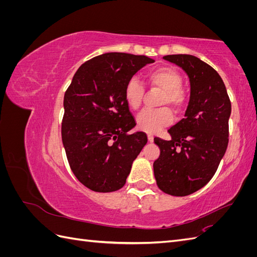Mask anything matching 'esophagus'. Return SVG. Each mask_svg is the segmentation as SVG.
<instances>
[{
    "label": "esophagus",
    "instance_id": "34e87169",
    "mask_svg": "<svg viewBox=\"0 0 257 257\" xmlns=\"http://www.w3.org/2000/svg\"><path fill=\"white\" fill-rule=\"evenodd\" d=\"M153 141H154L153 135H152V134H148V142H149V143H153Z\"/></svg>",
    "mask_w": 257,
    "mask_h": 257
}]
</instances>
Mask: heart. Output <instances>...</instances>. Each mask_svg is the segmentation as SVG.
<instances>
[{"label":"heart","instance_id":"1","mask_svg":"<svg viewBox=\"0 0 257 257\" xmlns=\"http://www.w3.org/2000/svg\"><path fill=\"white\" fill-rule=\"evenodd\" d=\"M146 81L152 90L161 92L159 106L155 110H145L137 116L138 130L149 134H154L161 128L168 125L173 120L174 112H182L189 103V93L182 87V76L177 69L170 66L154 68L146 75ZM145 89L137 79H131L124 88V99L132 110H138L143 105Z\"/></svg>","mask_w":257,"mask_h":257}]
</instances>
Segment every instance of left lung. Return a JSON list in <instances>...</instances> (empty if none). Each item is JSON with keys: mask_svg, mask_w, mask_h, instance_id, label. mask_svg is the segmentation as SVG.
<instances>
[{"mask_svg": "<svg viewBox=\"0 0 257 257\" xmlns=\"http://www.w3.org/2000/svg\"><path fill=\"white\" fill-rule=\"evenodd\" d=\"M180 66L191 84L184 118L168 130L170 141L155 137L161 153L153 163L159 188L173 196H186L214 176L228 145L231 104L214 68L190 54L163 57Z\"/></svg>", "mask_w": 257, "mask_h": 257, "instance_id": "left-lung-1", "label": "left lung"}]
</instances>
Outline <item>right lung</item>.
I'll return each mask as SVG.
<instances>
[{"label":"right lung","instance_id":"1","mask_svg":"<svg viewBox=\"0 0 257 257\" xmlns=\"http://www.w3.org/2000/svg\"><path fill=\"white\" fill-rule=\"evenodd\" d=\"M154 60L109 52L78 68L64 95L62 142L68 164L88 189L108 193L126 182L132 164L148 142L124 99V88Z\"/></svg>","mask_w":257,"mask_h":257}]
</instances>
